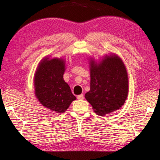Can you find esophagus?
<instances>
[{
    "instance_id": "1",
    "label": "esophagus",
    "mask_w": 160,
    "mask_h": 160,
    "mask_svg": "<svg viewBox=\"0 0 160 160\" xmlns=\"http://www.w3.org/2000/svg\"><path fill=\"white\" fill-rule=\"evenodd\" d=\"M77 99H79V100H82L84 99V96L83 94H81V95H79L78 96H77Z\"/></svg>"
}]
</instances>
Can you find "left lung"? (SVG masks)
I'll use <instances>...</instances> for the list:
<instances>
[{
	"mask_svg": "<svg viewBox=\"0 0 160 160\" xmlns=\"http://www.w3.org/2000/svg\"><path fill=\"white\" fill-rule=\"evenodd\" d=\"M90 90L85 95L95 112L101 116L119 109L129 92L128 72L121 58L111 53L101 61L91 57Z\"/></svg>",
	"mask_w": 160,
	"mask_h": 160,
	"instance_id": "obj_1",
	"label": "left lung"
}]
</instances>
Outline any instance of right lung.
<instances>
[{
	"instance_id": "obj_1",
	"label": "right lung",
	"mask_w": 160,
	"mask_h": 160,
	"mask_svg": "<svg viewBox=\"0 0 160 160\" xmlns=\"http://www.w3.org/2000/svg\"><path fill=\"white\" fill-rule=\"evenodd\" d=\"M50 57V56H49ZM45 57L39 62L34 77L35 94L42 106L62 113L76 99L63 79L65 60Z\"/></svg>"
}]
</instances>
